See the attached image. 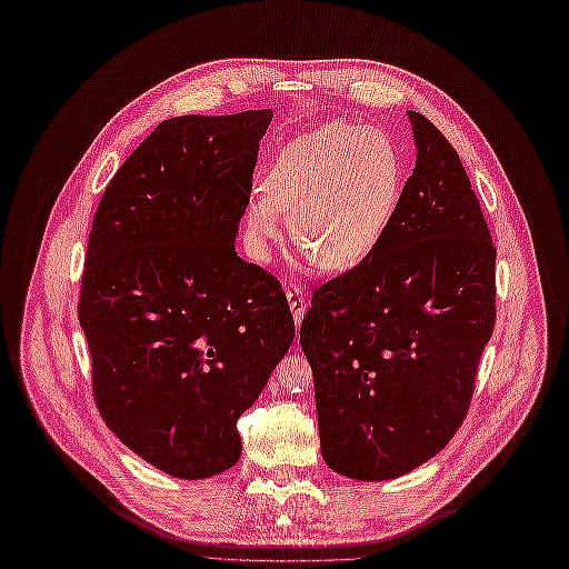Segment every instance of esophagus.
Instances as JSON below:
<instances>
[{"mask_svg":"<svg viewBox=\"0 0 569 569\" xmlns=\"http://www.w3.org/2000/svg\"><path fill=\"white\" fill-rule=\"evenodd\" d=\"M284 291H287V299H289V311H291V316H295V320L299 325L303 320V313H306V295H303V289L297 282H289V284H284Z\"/></svg>","mask_w":569,"mask_h":569,"instance_id":"obj_1","label":"esophagus"}]
</instances>
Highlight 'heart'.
Segmentation results:
<instances>
[{
    "label": "heart",
    "instance_id": "1",
    "mask_svg": "<svg viewBox=\"0 0 569 569\" xmlns=\"http://www.w3.org/2000/svg\"><path fill=\"white\" fill-rule=\"evenodd\" d=\"M401 187L403 159L387 132L343 120L325 123L280 149L266 194L249 203L251 244L266 256L284 213L297 247L318 268L349 270L387 232Z\"/></svg>",
    "mask_w": 569,
    "mask_h": 569
}]
</instances>
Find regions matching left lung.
<instances>
[{
    "mask_svg": "<svg viewBox=\"0 0 569 569\" xmlns=\"http://www.w3.org/2000/svg\"><path fill=\"white\" fill-rule=\"evenodd\" d=\"M418 161L377 247L316 289L301 322L320 449L382 481L458 432L496 322V247L451 142L408 111Z\"/></svg>",
    "mask_w": 569,
    "mask_h": 569,
    "instance_id": "obj_1",
    "label": "left lung"
}]
</instances>
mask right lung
Returning <instances> with one entry per match:
<instances>
[{
  "label": "right lung",
  "instance_id": "right-lung-1",
  "mask_svg": "<svg viewBox=\"0 0 569 569\" xmlns=\"http://www.w3.org/2000/svg\"><path fill=\"white\" fill-rule=\"evenodd\" d=\"M270 109L168 118L101 197L78 318L111 432L203 479L242 453L237 420L295 339L284 291L234 251Z\"/></svg>",
  "mask_w": 569,
  "mask_h": 569
}]
</instances>
